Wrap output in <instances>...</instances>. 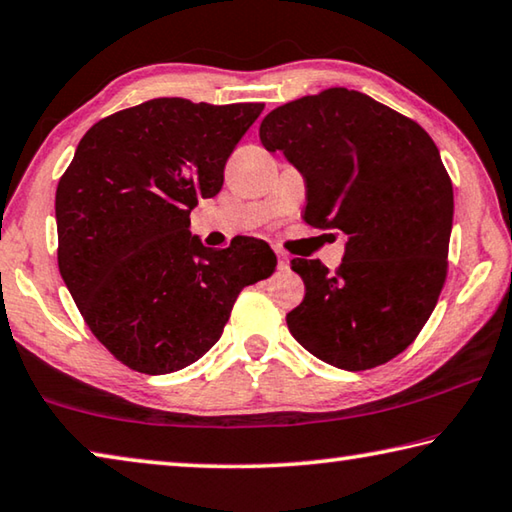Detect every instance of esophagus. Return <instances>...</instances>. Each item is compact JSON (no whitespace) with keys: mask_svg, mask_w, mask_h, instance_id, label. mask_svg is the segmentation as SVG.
Returning <instances> with one entry per match:
<instances>
[{"mask_svg":"<svg viewBox=\"0 0 512 512\" xmlns=\"http://www.w3.org/2000/svg\"><path fill=\"white\" fill-rule=\"evenodd\" d=\"M275 255H277V266H280L282 271H284V268H289V255L284 253V250L275 248Z\"/></svg>","mask_w":512,"mask_h":512,"instance_id":"34e87169","label":"esophagus"}]
</instances>
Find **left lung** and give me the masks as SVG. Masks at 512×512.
<instances>
[{"instance_id": "obj_1", "label": "left lung", "mask_w": 512, "mask_h": 512, "mask_svg": "<svg viewBox=\"0 0 512 512\" xmlns=\"http://www.w3.org/2000/svg\"><path fill=\"white\" fill-rule=\"evenodd\" d=\"M305 176V221L348 235L336 273L293 259L305 300L287 314L302 348L368 370L420 334L447 277L454 189L422 126L368 94L329 88L275 108L259 126Z\"/></svg>"}]
</instances>
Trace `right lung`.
Returning a JSON list of instances; mask_svg holds the SVG:
<instances>
[{"mask_svg": "<svg viewBox=\"0 0 512 512\" xmlns=\"http://www.w3.org/2000/svg\"><path fill=\"white\" fill-rule=\"evenodd\" d=\"M264 103L144 101L94 124L56 189L58 268L92 334L124 366L167 375L221 339L241 289L275 271L255 237L212 250L189 232L198 198Z\"/></svg>", "mask_w": 512, "mask_h": 512, "instance_id": "1", "label": "right lung"}]
</instances>
